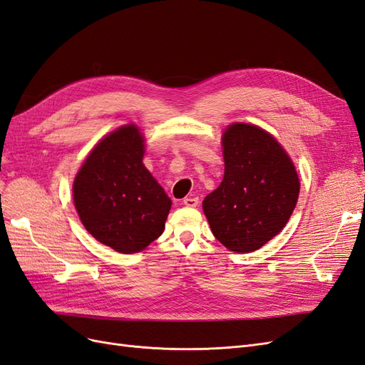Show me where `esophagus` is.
Masks as SVG:
<instances>
[{
	"mask_svg": "<svg viewBox=\"0 0 365 365\" xmlns=\"http://www.w3.org/2000/svg\"><path fill=\"white\" fill-rule=\"evenodd\" d=\"M182 204L185 207H196L197 204H200V200H197V197H195V196H187L182 200Z\"/></svg>",
	"mask_w": 365,
	"mask_h": 365,
	"instance_id": "1",
	"label": "esophagus"
}]
</instances>
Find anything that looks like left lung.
<instances>
[{"instance_id":"8db88e82","label":"left lung","mask_w":365,"mask_h":365,"mask_svg":"<svg viewBox=\"0 0 365 365\" xmlns=\"http://www.w3.org/2000/svg\"><path fill=\"white\" fill-rule=\"evenodd\" d=\"M222 148L224 180L205 196L204 213L215 237L228 250L256 251L289 220L300 181L288 153L257 126L231 125Z\"/></svg>"}]
</instances>
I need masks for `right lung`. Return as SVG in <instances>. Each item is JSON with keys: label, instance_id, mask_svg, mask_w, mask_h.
<instances>
[{"label": "right lung", "instance_id": "1", "mask_svg": "<svg viewBox=\"0 0 365 365\" xmlns=\"http://www.w3.org/2000/svg\"><path fill=\"white\" fill-rule=\"evenodd\" d=\"M143 155L145 140L137 126L118 128L93 149L73 184L74 205L88 233L123 254L158 239L172 205Z\"/></svg>", "mask_w": 365, "mask_h": 365}]
</instances>
